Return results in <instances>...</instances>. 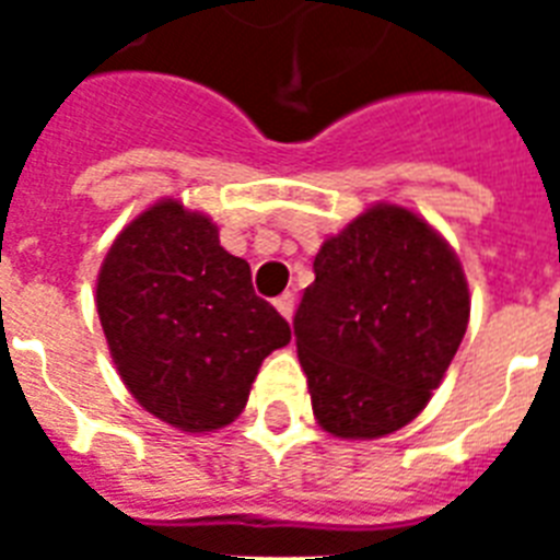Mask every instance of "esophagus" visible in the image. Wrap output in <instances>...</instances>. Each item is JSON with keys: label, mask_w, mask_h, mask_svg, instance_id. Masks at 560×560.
Wrapping results in <instances>:
<instances>
[{"label": "esophagus", "mask_w": 560, "mask_h": 560, "mask_svg": "<svg viewBox=\"0 0 560 560\" xmlns=\"http://www.w3.org/2000/svg\"><path fill=\"white\" fill-rule=\"evenodd\" d=\"M276 307H279V314L290 323V319H293V311H296V296H293V293H281V296L276 299Z\"/></svg>", "instance_id": "obj_1"}]
</instances>
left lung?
Returning a JSON list of instances; mask_svg holds the SVG:
<instances>
[{
	"mask_svg": "<svg viewBox=\"0 0 560 560\" xmlns=\"http://www.w3.org/2000/svg\"><path fill=\"white\" fill-rule=\"evenodd\" d=\"M293 316L314 416L340 439H381L427 407L468 328L447 241L400 206H372L328 237Z\"/></svg>",
	"mask_w": 560,
	"mask_h": 560,
	"instance_id": "1",
	"label": "left lung"
}]
</instances>
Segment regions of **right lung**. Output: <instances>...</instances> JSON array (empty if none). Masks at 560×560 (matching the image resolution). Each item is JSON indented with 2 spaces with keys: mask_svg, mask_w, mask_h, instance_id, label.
I'll return each mask as SVG.
<instances>
[{
  "mask_svg": "<svg viewBox=\"0 0 560 560\" xmlns=\"http://www.w3.org/2000/svg\"><path fill=\"white\" fill-rule=\"evenodd\" d=\"M95 302L130 395L186 433L232 424L264 358L290 342L284 316L255 296L249 264L177 200L125 226L101 264Z\"/></svg>",
  "mask_w": 560,
  "mask_h": 560,
  "instance_id": "1",
  "label": "right lung"
}]
</instances>
